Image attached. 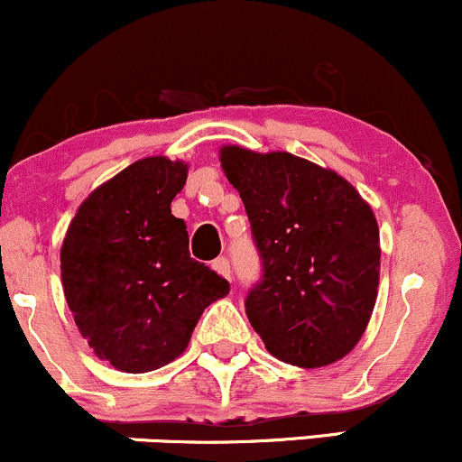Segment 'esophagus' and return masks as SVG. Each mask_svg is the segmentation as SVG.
Listing matches in <instances>:
<instances>
[{
    "label": "esophagus",
    "mask_w": 462,
    "mask_h": 462,
    "mask_svg": "<svg viewBox=\"0 0 462 462\" xmlns=\"http://www.w3.org/2000/svg\"><path fill=\"white\" fill-rule=\"evenodd\" d=\"M213 269L217 273H221L224 278L230 280V261L226 256H219L217 261H213Z\"/></svg>",
    "instance_id": "obj_1"
}]
</instances>
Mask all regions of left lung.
<instances>
[{
    "instance_id": "left-lung-1",
    "label": "left lung",
    "mask_w": 462,
    "mask_h": 462,
    "mask_svg": "<svg viewBox=\"0 0 462 462\" xmlns=\"http://www.w3.org/2000/svg\"><path fill=\"white\" fill-rule=\"evenodd\" d=\"M261 256L245 312L275 358L323 367L363 337L375 306L380 232L369 204L338 173L289 152L221 150Z\"/></svg>"
}]
</instances>
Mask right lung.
<instances>
[{"label":"right lung","instance_id":"1","mask_svg":"<svg viewBox=\"0 0 462 462\" xmlns=\"http://www.w3.org/2000/svg\"><path fill=\"white\" fill-rule=\"evenodd\" d=\"M184 182V162H132L82 201L62 243L69 310L93 352L119 371L171 363L206 306L230 293L226 278L190 258L187 224L171 215Z\"/></svg>","mask_w":462,"mask_h":462}]
</instances>
